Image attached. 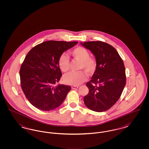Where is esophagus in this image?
I'll return each mask as SVG.
<instances>
[{"mask_svg":"<svg viewBox=\"0 0 149 149\" xmlns=\"http://www.w3.org/2000/svg\"><path fill=\"white\" fill-rule=\"evenodd\" d=\"M78 86H71V89H77L78 88Z\"/></svg>","mask_w":149,"mask_h":149,"instance_id":"obj_1","label":"esophagus"}]
</instances>
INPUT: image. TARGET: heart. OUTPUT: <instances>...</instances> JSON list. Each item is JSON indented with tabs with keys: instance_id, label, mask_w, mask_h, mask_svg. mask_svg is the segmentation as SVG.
Segmentation results:
<instances>
[{
	"instance_id": "heart-1",
	"label": "heart",
	"mask_w": 149,
	"mask_h": 149,
	"mask_svg": "<svg viewBox=\"0 0 149 149\" xmlns=\"http://www.w3.org/2000/svg\"><path fill=\"white\" fill-rule=\"evenodd\" d=\"M71 56L75 60L81 62L80 69H84L89 74H92L96 69L95 60L90 57L88 51L83 47H78L70 52ZM58 65L60 69L66 72L69 70V59L65 54L61 55L58 60ZM86 79V74L84 72H70L65 75L63 78V82L67 85L77 86L82 84Z\"/></svg>"
}]
</instances>
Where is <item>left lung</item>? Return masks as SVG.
I'll return each instance as SVG.
<instances>
[{
	"label": "left lung",
	"instance_id": "obj_1",
	"mask_svg": "<svg viewBox=\"0 0 149 149\" xmlns=\"http://www.w3.org/2000/svg\"><path fill=\"white\" fill-rule=\"evenodd\" d=\"M96 60V69L86 83L88 94L84 97L85 106L97 112L111 108L120 98L126 85L123 61L117 50L102 41L80 42Z\"/></svg>",
	"mask_w": 149,
	"mask_h": 149
}]
</instances>
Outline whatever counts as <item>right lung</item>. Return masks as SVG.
Instances as JSON below:
<instances>
[{
    "label": "right lung",
    "instance_id": "right-lung-1",
    "mask_svg": "<svg viewBox=\"0 0 149 149\" xmlns=\"http://www.w3.org/2000/svg\"><path fill=\"white\" fill-rule=\"evenodd\" d=\"M77 43L48 41L29 51L19 71L21 85L26 98L36 108L49 111L64 102L71 87L63 84L55 86L62 76L58 60L64 51Z\"/></svg>",
    "mask_w": 149,
    "mask_h": 149
}]
</instances>
